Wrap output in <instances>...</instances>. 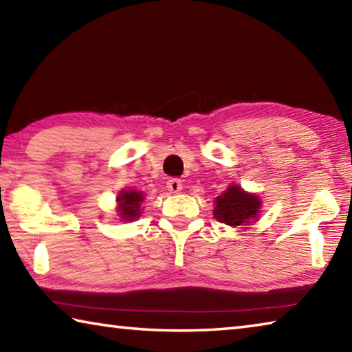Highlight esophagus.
Wrapping results in <instances>:
<instances>
[{"label":"esophagus","mask_w":352,"mask_h":352,"mask_svg":"<svg viewBox=\"0 0 352 352\" xmlns=\"http://www.w3.org/2000/svg\"><path fill=\"white\" fill-rule=\"evenodd\" d=\"M168 189H169V192L177 194L183 189V184L180 180H178V178H170V180L168 182Z\"/></svg>","instance_id":"esophagus-1"}]
</instances>
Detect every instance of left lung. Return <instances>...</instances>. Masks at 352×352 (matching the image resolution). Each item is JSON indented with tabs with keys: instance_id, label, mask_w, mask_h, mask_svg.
Listing matches in <instances>:
<instances>
[{
	"instance_id": "obj_1",
	"label": "left lung",
	"mask_w": 352,
	"mask_h": 352,
	"mask_svg": "<svg viewBox=\"0 0 352 352\" xmlns=\"http://www.w3.org/2000/svg\"><path fill=\"white\" fill-rule=\"evenodd\" d=\"M261 200L258 195L248 194L237 184H231L222 195L216 199L214 217L220 223L230 226L250 225L258 217Z\"/></svg>"
}]
</instances>
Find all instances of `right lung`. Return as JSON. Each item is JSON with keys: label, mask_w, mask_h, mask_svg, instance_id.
Here are the masks:
<instances>
[{"label": "right lung", "mask_w": 352, "mask_h": 352, "mask_svg": "<svg viewBox=\"0 0 352 352\" xmlns=\"http://www.w3.org/2000/svg\"><path fill=\"white\" fill-rule=\"evenodd\" d=\"M142 200H144V195H142V192H138V190L135 189L121 190L116 197L119 217L126 220V222H133L135 219H138L141 214L140 208H141Z\"/></svg>", "instance_id": "add662e5"}]
</instances>
